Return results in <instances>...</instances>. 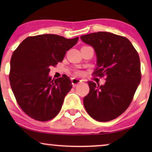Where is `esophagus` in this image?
Returning a JSON list of instances; mask_svg holds the SVG:
<instances>
[{
    "instance_id": "obj_1",
    "label": "esophagus",
    "mask_w": 152,
    "mask_h": 152,
    "mask_svg": "<svg viewBox=\"0 0 152 152\" xmlns=\"http://www.w3.org/2000/svg\"><path fill=\"white\" fill-rule=\"evenodd\" d=\"M71 82H72V86H73V87H75L77 86L80 83L82 82V81H81L80 80H79V79H77V78L73 77L71 79Z\"/></svg>"
}]
</instances>
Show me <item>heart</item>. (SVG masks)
Masks as SVG:
<instances>
[{
  "instance_id": "b5f03b06",
  "label": "heart",
  "mask_w": 152,
  "mask_h": 152,
  "mask_svg": "<svg viewBox=\"0 0 152 152\" xmlns=\"http://www.w3.org/2000/svg\"><path fill=\"white\" fill-rule=\"evenodd\" d=\"M77 73H80V72H77Z\"/></svg>"
}]
</instances>
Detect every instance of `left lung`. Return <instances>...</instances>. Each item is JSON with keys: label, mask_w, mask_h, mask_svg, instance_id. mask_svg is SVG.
Instances as JSON below:
<instances>
[{"label": "left lung", "mask_w": 152, "mask_h": 152, "mask_svg": "<svg viewBox=\"0 0 152 152\" xmlns=\"http://www.w3.org/2000/svg\"><path fill=\"white\" fill-rule=\"evenodd\" d=\"M81 39L92 45L97 67L93 75L105 76L104 85L88 81V94L84 106L88 115L99 122L118 118L127 109L141 80L138 52L126 37L107 32L82 35Z\"/></svg>", "instance_id": "left-lung-1"}]
</instances>
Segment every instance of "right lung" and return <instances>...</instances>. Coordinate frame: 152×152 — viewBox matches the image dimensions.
I'll return each instance as SVG.
<instances>
[{"label":"right lung","mask_w":152,"mask_h":152,"mask_svg":"<svg viewBox=\"0 0 152 152\" xmlns=\"http://www.w3.org/2000/svg\"><path fill=\"white\" fill-rule=\"evenodd\" d=\"M78 39L50 34L29 37L12 54L9 75L12 90L20 109L34 120L48 121L59 113L72 85L66 75L52 80L50 67L63 61Z\"/></svg>","instance_id":"add662e5"}]
</instances>
